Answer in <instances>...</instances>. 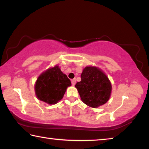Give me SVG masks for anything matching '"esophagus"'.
I'll list each match as a JSON object with an SVG mask.
<instances>
[{
  "label": "esophagus",
  "mask_w": 149,
  "mask_h": 149,
  "mask_svg": "<svg viewBox=\"0 0 149 149\" xmlns=\"http://www.w3.org/2000/svg\"><path fill=\"white\" fill-rule=\"evenodd\" d=\"M75 83H76V79H73L72 80V84L73 85H75Z\"/></svg>",
  "instance_id": "1"
}]
</instances>
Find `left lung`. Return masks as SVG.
Segmentation results:
<instances>
[{
  "label": "left lung",
  "mask_w": 149,
  "mask_h": 149,
  "mask_svg": "<svg viewBox=\"0 0 149 149\" xmlns=\"http://www.w3.org/2000/svg\"><path fill=\"white\" fill-rule=\"evenodd\" d=\"M81 81L75 84V87L85 104L97 108L109 100L112 85L101 70L97 67H85L81 75Z\"/></svg>",
  "instance_id": "left-lung-1"
}]
</instances>
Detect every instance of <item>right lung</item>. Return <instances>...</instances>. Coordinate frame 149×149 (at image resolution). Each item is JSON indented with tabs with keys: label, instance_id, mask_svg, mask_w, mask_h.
<instances>
[{
	"label": "right lung",
	"instance_id": "right-lung-1",
	"mask_svg": "<svg viewBox=\"0 0 149 149\" xmlns=\"http://www.w3.org/2000/svg\"><path fill=\"white\" fill-rule=\"evenodd\" d=\"M71 81L58 65L48 69L39 75L35 85V94L40 100L49 104L61 100Z\"/></svg>",
	"mask_w": 149,
	"mask_h": 149
}]
</instances>
